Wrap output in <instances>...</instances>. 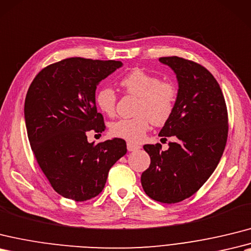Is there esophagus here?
Instances as JSON below:
<instances>
[{"label": "esophagus", "mask_w": 251, "mask_h": 251, "mask_svg": "<svg viewBox=\"0 0 251 251\" xmlns=\"http://www.w3.org/2000/svg\"><path fill=\"white\" fill-rule=\"evenodd\" d=\"M140 149H141V147H140V145L133 144V143H130V142L127 143V150L129 151V152H136V151H138Z\"/></svg>", "instance_id": "34e87169"}]
</instances>
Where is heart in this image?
Masks as SVG:
<instances>
[{
    "mask_svg": "<svg viewBox=\"0 0 251 251\" xmlns=\"http://www.w3.org/2000/svg\"><path fill=\"white\" fill-rule=\"evenodd\" d=\"M121 85L127 93L139 97L132 119H122L110 125L113 137L124 139L130 143L141 142L151 127L162 125L170 119L177 99V89L170 81H161L159 77L142 69H133L121 79ZM96 107L108 116L115 113L116 94L110 86L99 89L95 95Z\"/></svg>",
    "mask_w": 251,
    "mask_h": 251,
    "instance_id": "obj_1",
    "label": "heart"
}]
</instances>
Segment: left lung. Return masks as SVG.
<instances>
[{
	"label": "left lung",
	"mask_w": 251,
	"mask_h": 251,
	"mask_svg": "<svg viewBox=\"0 0 251 251\" xmlns=\"http://www.w3.org/2000/svg\"><path fill=\"white\" fill-rule=\"evenodd\" d=\"M176 75V108L159 137H173L167 151L161 145L143 149L151 165L141 176L150 198L176 203L189 198L212 176L223 156L228 137V112L214 75L200 64L178 56L160 57Z\"/></svg>",
	"instance_id": "8db88e82"
}]
</instances>
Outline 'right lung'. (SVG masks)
Listing matches in <instances>:
<instances>
[{
	"label": "right lung",
	"mask_w": 251,
	"mask_h": 251,
	"mask_svg": "<svg viewBox=\"0 0 251 251\" xmlns=\"http://www.w3.org/2000/svg\"><path fill=\"white\" fill-rule=\"evenodd\" d=\"M123 66L120 61L71 57L44 68L26 93L25 120L33 153L53 189L86 201L98 196L111 168L126 152L123 139L95 144L86 132H102L95 92L100 81Z\"/></svg>",
	"instance_id": "1"
}]
</instances>
